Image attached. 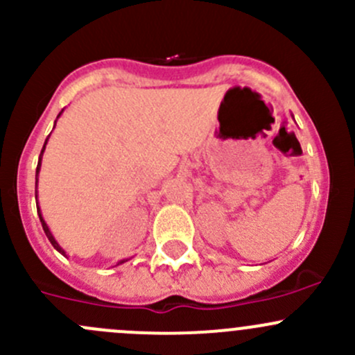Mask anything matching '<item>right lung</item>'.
Masks as SVG:
<instances>
[{
    "label": "right lung",
    "instance_id": "obj_1",
    "mask_svg": "<svg viewBox=\"0 0 355 355\" xmlns=\"http://www.w3.org/2000/svg\"><path fill=\"white\" fill-rule=\"evenodd\" d=\"M62 113H63V110H62ZM60 113V114H62ZM60 114H58V118H60ZM58 118H56V120H58ZM55 125H56V121H55ZM48 139H49V135H48ZM48 139H46L44 141V146H42V151H41V156H39V163H37V170H35V184H37V178H39V171H41V161H42V155H44V149H46V144H48ZM35 199H37V194H35ZM37 214H39V220H41V223H42V230H44V234H46V237H48V241L51 242V245L55 247L56 250H58L60 254H63V256H67V252L65 250H63V247L58 244V242H56V239L53 237V234H51V230H49V227H48V223H46L44 221V218H42V213H41V209H39V202H37ZM125 261H128V259H121V261H118L116 263V266L118 264H123Z\"/></svg>",
    "mask_w": 355,
    "mask_h": 355
}]
</instances>
